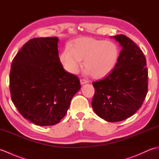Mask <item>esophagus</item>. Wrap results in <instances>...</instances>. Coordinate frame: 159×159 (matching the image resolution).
<instances>
[{"label":"esophagus","mask_w":159,"mask_h":159,"mask_svg":"<svg viewBox=\"0 0 159 159\" xmlns=\"http://www.w3.org/2000/svg\"><path fill=\"white\" fill-rule=\"evenodd\" d=\"M80 84H81V85H84V84L88 83V81H87V80H85V79H80Z\"/></svg>","instance_id":"1"}]
</instances>
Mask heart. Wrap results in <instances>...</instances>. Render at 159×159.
<instances>
[{"mask_svg": "<svg viewBox=\"0 0 159 159\" xmlns=\"http://www.w3.org/2000/svg\"><path fill=\"white\" fill-rule=\"evenodd\" d=\"M120 52L112 42L89 37L74 39L69 48H66L60 60L67 72L75 74L81 66L93 79H102L112 72L119 59Z\"/></svg>", "mask_w": 159, "mask_h": 159, "instance_id": "heart-1", "label": "heart"}]
</instances>
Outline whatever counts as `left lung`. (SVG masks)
<instances>
[{
  "label": "left lung",
  "mask_w": 159,
  "mask_h": 159,
  "mask_svg": "<svg viewBox=\"0 0 159 159\" xmlns=\"http://www.w3.org/2000/svg\"><path fill=\"white\" fill-rule=\"evenodd\" d=\"M122 47L115 68L104 79L93 83L92 108L110 122L127 119L142 105L148 92V68L143 53L124 35L113 36Z\"/></svg>",
  "instance_id": "obj_1"
}]
</instances>
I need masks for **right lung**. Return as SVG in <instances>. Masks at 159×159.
Listing matches in <instances>:
<instances>
[{"mask_svg":"<svg viewBox=\"0 0 159 159\" xmlns=\"http://www.w3.org/2000/svg\"><path fill=\"white\" fill-rule=\"evenodd\" d=\"M58 42L57 37L30 39L11 66L12 102L25 119L38 126L59 123L80 89L79 78L60 62Z\"/></svg>","mask_w":159,"mask_h":159,"instance_id":"1","label":"right lung"}]
</instances>
